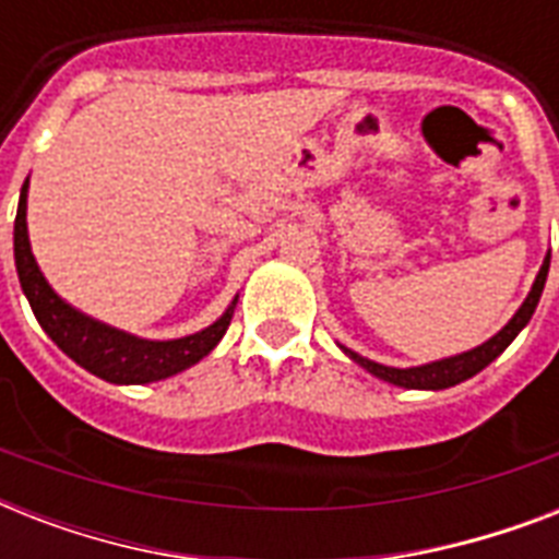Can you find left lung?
<instances>
[{
  "mask_svg": "<svg viewBox=\"0 0 559 559\" xmlns=\"http://www.w3.org/2000/svg\"><path fill=\"white\" fill-rule=\"evenodd\" d=\"M548 263H551V254H546V261H543V270H539L537 281H534V287H531L528 298L522 301V307L516 310L511 322L504 324L502 331L496 333L493 340H487L485 345H478V348L467 350V354H459V357L441 359V362H429V366L420 368H389L380 366V362H371V359L359 357L354 350L345 348L350 359H357L359 366L371 371L373 377H380L385 382H394V385H403V389H450L455 382L469 380L473 373H478L481 368H487L493 362L499 354H502L513 340H516V333L531 322V316L537 310L539 296H543V287H546V275H548Z\"/></svg>",
  "mask_w": 559,
  "mask_h": 559,
  "instance_id": "left-lung-1",
  "label": "left lung"
}]
</instances>
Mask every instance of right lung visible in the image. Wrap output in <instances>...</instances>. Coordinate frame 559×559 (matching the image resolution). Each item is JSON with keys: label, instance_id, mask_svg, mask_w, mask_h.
Masks as SVG:
<instances>
[{"label": "right lung", "instance_id": "add662e5", "mask_svg": "<svg viewBox=\"0 0 559 559\" xmlns=\"http://www.w3.org/2000/svg\"><path fill=\"white\" fill-rule=\"evenodd\" d=\"M25 193L28 182L22 186L20 209L13 219V258H16V275H20L22 293L28 296V305L37 316L39 328L55 340V345L66 357L95 377L107 382H153L186 371L202 357H209L214 345L223 340L231 322V307L223 319L205 328V331L174 342H147L135 340L130 333L95 322L90 316L78 313L69 307L43 278L28 243V226H25Z\"/></svg>", "mask_w": 559, "mask_h": 559}]
</instances>
